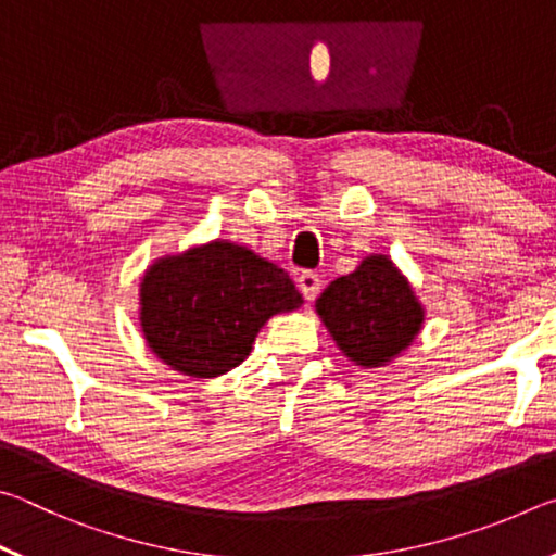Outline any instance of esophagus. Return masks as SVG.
<instances>
[{
	"instance_id": "esophagus-1",
	"label": "esophagus",
	"mask_w": 556,
	"mask_h": 556,
	"mask_svg": "<svg viewBox=\"0 0 556 556\" xmlns=\"http://www.w3.org/2000/svg\"><path fill=\"white\" fill-rule=\"evenodd\" d=\"M296 285L306 301H314L318 296V291H321V279H318V275H314V271H301L296 277Z\"/></svg>"
}]
</instances>
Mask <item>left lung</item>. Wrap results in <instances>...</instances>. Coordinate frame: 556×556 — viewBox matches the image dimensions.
<instances>
[{"mask_svg":"<svg viewBox=\"0 0 556 556\" xmlns=\"http://www.w3.org/2000/svg\"><path fill=\"white\" fill-rule=\"evenodd\" d=\"M316 314L348 361L384 368L414 343L425 306L409 279L388 255H368L351 275L338 277L316 299Z\"/></svg>","mask_w":556,"mask_h":556,"instance_id":"8db88e82","label":"left lung"}]
</instances>
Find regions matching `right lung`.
<instances>
[{
    "mask_svg": "<svg viewBox=\"0 0 556 556\" xmlns=\"http://www.w3.org/2000/svg\"><path fill=\"white\" fill-rule=\"evenodd\" d=\"M304 299L275 262L211 240L154 260L139 281V328L159 361L188 378H218L250 355L260 328Z\"/></svg>",
    "mask_w": 556,
    "mask_h": 556,
    "instance_id": "right-lung-1",
    "label": "right lung"
}]
</instances>
